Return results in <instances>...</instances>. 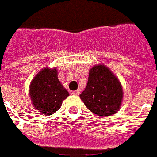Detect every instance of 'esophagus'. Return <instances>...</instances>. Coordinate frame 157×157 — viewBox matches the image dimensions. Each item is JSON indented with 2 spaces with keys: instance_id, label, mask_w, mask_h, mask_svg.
Masks as SVG:
<instances>
[{
  "instance_id": "esophagus-1",
  "label": "esophagus",
  "mask_w": 157,
  "mask_h": 157,
  "mask_svg": "<svg viewBox=\"0 0 157 157\" xmlns=\"http://www.w3.org/2000/svg\"><path fill=\"white\" fill-rule=\"evenodd\" d=\"M72 94L73 95H76V96H77V95L80 94V90H76V91H73L72 92Z\"/></svg>"
}]
</instances>
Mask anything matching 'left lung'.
<instances>
[{"mask_svg":"<svg viewBox=\"0 0 157 157\" xmlns=\"http://www.w3.org/2000/svg\"><path fill=\"white\" fill-rule=\"evenodd\" d=\"M80 97L92 113L109 117L119 111L123 89L118 78L108 67L97 64L89 70L88 84Z\"/></svg>","mask_w":157,"mask_h":157,"instance_id":"left-lung-1","label":"left lung"}]
</instances>
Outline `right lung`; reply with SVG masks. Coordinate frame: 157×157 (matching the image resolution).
<instances>
[{
    "mask_svg": "<svg viewBox=\"0 0 157 157\" xmlns=\"http://www.w3.org/2000/svg\"><path fill=\"white\" fill-rule=\"evenodd\" d=\"M32 103L41 114L49 116L56 113L62 101L69 96L57 77L56 68H44L33 79L29 86Z\"/></svg>",
    "mask_w": 157,
    "mask_h": 157,
    "instance_id": "add662e5",
    "label": "right lung"
}]
</instances>
